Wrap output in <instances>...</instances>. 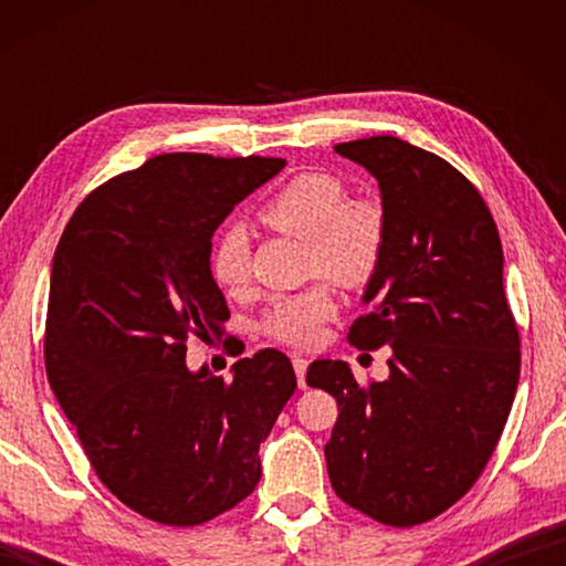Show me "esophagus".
<instances>
[{
  "label": "esophagus",
  "mask_w": 566,
  "mask_h": 566,
  "mask_svg": "<svg viewBox=\"0 0 566 566\" xmlns=\"http://www.w3.org/2000/svg\"><path fill=\"white\" fill-rule=\"evenodd\" d=\"M292 364H294V371H296V381H300V387L304 389L306 387V364H310V361L300 357V354H294Z\"/></svg>",
  "instance_id": "1"
}]
</instances>
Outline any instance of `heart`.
I'll return each instance as SVG.
<instances>
[{"label": "heart", "instance_id": "obj_1", "mask_svg": "<svg viewBox=\"0 0 566 566\" xmlns=\"http://www.w3.org/2000/svg\"><path fill=\"white\" fill-rule=\"evenodd\" d=\"M260 219L276 232L306 239L310 266L349 290L375 280L387 249V224L379 207L347 202V187L324 171H302L274 191L260 209ZM247 237L239 229L219 234L212 249V276L232 292L247 282ZM327 286L274 300L264 314V329L274 339L310 347L322 324L332 317Z\"/></svg>", "mask_w": 566, "mask_h": 566}]
</instances>
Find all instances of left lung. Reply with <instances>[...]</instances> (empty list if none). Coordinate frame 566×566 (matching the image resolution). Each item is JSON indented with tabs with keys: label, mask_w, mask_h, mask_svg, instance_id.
Returning a JSON list of instances; mask_svg holds the SVG:
<instances>
[{
	"label": "left lung",
	"mask_w": 566,
	"mask_h": 566,
	"mask_svg": "<svg viewBox=\"0 0 566 566\" xmlns=\"http://www.w3.org/2000/svg\"><path fill=\"white\" fill-rule=\"evenodd\" d=\"M377 179L387 249L347 339L389 347V377L359 385L317 359L306 385L337 399L324 444L334 492L389 526L449 510L490 462L520 381V332L504 254L484 199L442 157L397 137L334 147Z\"/></svg>",
	"instance_id": "1"
}]
</instances>
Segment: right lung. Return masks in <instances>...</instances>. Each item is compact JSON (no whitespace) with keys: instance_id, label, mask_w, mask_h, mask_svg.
Returning <instances> with one entry per match:
<instances>
[{"instance_id":"right-lung-1","label":"right lung","mask_w":566,"mask_h":566,"mask_svg":"<svg viewBox=\"0 0 566 566\" xmlns=\"http://www.w3.org/2000/svg\"><path fill=\"white\" fill-rule=\"evenodd\" d=\"M284 159L161 155L94 189L56 244L46 312L50 387L102 484L151 522L195 526L262 476L296 377L262 349L232 379L187 367V339L222 337L229 310L209 256L234 205Z\"/></svg>"}]
</instances>
